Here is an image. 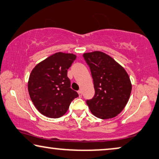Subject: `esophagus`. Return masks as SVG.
<instances>
[{
	"instance_id": "1",
	"label": "esophagus",
	"mask_w": 159,
	"mask_h": 159,
	"mask_svg": "<svg viewBox=\"0 0 159 159\" xmlns=\"http://www.w3.org/2000/svg\"><path fill=\"white\" fill-rule=\"evenodd\" d=\"M78 93H79V96L80 98H81V97H82V91L80 90V91H78Z\"/></svg>"
}]
</instances>
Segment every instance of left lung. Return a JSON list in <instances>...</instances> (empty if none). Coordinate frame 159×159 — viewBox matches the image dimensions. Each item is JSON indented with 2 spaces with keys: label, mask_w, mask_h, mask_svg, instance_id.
Returning a JSON list of instances; mask_svg holds the SVG:
<instances>
[{
  "label": "left lung",
  "mask_w": 159,
  "mask_h": 159,
  "mask_svg": "<svg viewBox=\"0 0 159 159\" xmlns=\"http://www.w3.org/2000/svg\"><path fill=\"white\" fill-rule=\"evenodd\" d=\"M91 70L95 94L86 100L91 113L97 118L116 116L125 108L131 92V83L125 69L114 59L101 51L83 55Z\"/></svg>",
  "instance_id": "obj_1"
}]
</instances>
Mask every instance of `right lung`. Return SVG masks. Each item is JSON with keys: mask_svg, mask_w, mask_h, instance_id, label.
I'll list each match as a JSON object with an SVG mask.
<instances>
[{"mask_svg": "<svg viewBox=\"0 0 159 159\" xmlns=\"http://www.w3.org/2000/svg\"><path fill=\"white\" fill-rule=\"evenodd\" d=\"M76 56L56 53L41 61L30 73L28 93L35 107L41 114L52 118L61 117L79 94L70 89L68 69Z\"/></svg>", "mask_w": 159, "mask_h": 159, "instance_id": "right-lung-1", "label": "right lung"}]
</instances>
